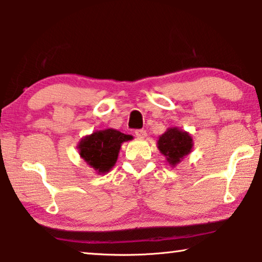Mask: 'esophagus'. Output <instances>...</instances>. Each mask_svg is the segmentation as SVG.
Segmentation results:
<instances>
[{"mask_svg": "<svg viewBox=\"0 0 262 262\" xmlns=\"http://www.w3.org/2000/svg\"><path fill=\"white\" fill-rule=\"evenodd\" d=\"M134 133H135L136 137H139V139H144V137L147 136V132H145L144 129H136Z\"/></svg>", "mask_w": 262, "mask_h": 262, "instance_id": "obj_1", "label": "esophagus"}]
</instances>
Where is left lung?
I'll return each mask as SVG.
<instances>
[{
    "mask_svg": "<svg viewBox=\"0 0 262 262\" xmlns=\"http://www.w3.org/2000/svg\"><path fill=\"white\" fill-rule=\"evenodd\" d=\"M157 147L171 166L179 164L187 155L192 151L193 140L187 132L172 127L159 136Z\"/></svg>",
    "mask_w": 262,
    "mask_h": 262,
    "instance_id": "1",
    "label": "left lung"
}]
</instances>
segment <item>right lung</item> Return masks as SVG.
Wrapping results in <instances>:
<instances>
[{"mask_svg": "<svg viewBox=\"0 0 262 262\" xmlns=\"http://www.w3.org/2000/svg\"><path fill=\"white\" fill-rule=\"evenodd\" d=\"M133 136L126 135L113 128L97 130L79 141V155L98 173H106L114 166L123 142Z\"/></svg>", "mask_w": 262, "mask_h": 262, "instance_id": "1", "label": "right lung"}]
</instances>
